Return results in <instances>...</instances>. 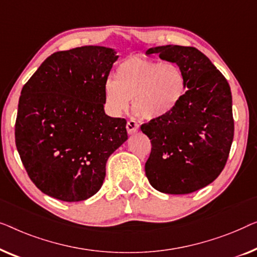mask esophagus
Masks as SVG:
<instances>
[{
  "label": "esophagus",
  "instance_id": "34e87169",
  "mask_svg": "<svg viewBox=\"0 0 257 257\" xmlns=\"http://www.w3.org/2000/svg\"><path fill=\"white\" fill-rule=\"evenodd\" d=\"M125 128H127V132L129 134H134V133H136L137 130H139V123H137V122H135V121H133V120H129L127 122V124H125Z\"/></svg>",
  "mask_w": 257,
  "mask_h": 257
}]
</instances>
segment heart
I'll use <instances>...</instances> for the list:
<instances>
[{
    "label": "heart",
    "instance_id": "heart-1",
    "mask_svg": "<svg viewBox=\"0 0 257 257\" xmlns=\"http://www.w3.org/2000/svg\"><path fill=\"white\" fill-rule=\"evenodd\" d=\"M187 91V80L176 63H161L149 57L133 56L122 60L115 81L104 85L107 106L121 114L132 100L133 110L144 120H162L179 106Z\"/></svg>",
    "mask_w": 257,
    "mask_h": 257
}]
</instances>
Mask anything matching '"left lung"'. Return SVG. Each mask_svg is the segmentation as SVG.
I'll return each mask as SVG.
<instances>
[{
	"label": "left lung",
	"instance_id": "left-lung-1",
	"mask_svg": "<svg viewBox=\"0 0 257 257\" xmlns=\"http://www.w3.org/2000/svg\"><path fill=\"white\" fill-rule=\"evenodd\" d=\"M147 53L178 64L187 80L185 95L171 115L141 125L151 142L147 178L160 192H194L211 184L228 158L234 137L228 81L196 48L166 45Z\"/></svg>",
	"mask_w": 257,
	"mask_h": 257
}]
</instances>
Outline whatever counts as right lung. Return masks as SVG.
<instances>
[{
  "instance_id": "1",
  "label": "right lung",
  "mask_w": 257,
  "mask_h": 257,
  "mask_svg": "<svg viewBox=\"0 0 257 257\" xmlns=\"http://www.w3.org/2000/svg\"><path fill=\"white\" fill-rule=\"evenodd\" d=\"M116 59L103 46L56 52L22 88L16 148L43 193L74 202L102 186L108 157L128 139L125 118L103 109L104 85Z\"/></svg>"
}]
</instances>
